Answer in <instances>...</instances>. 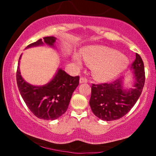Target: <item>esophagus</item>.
I'll return each instance as SVG.
<instances>
[{"mask_svg":"<svg viewBox=\"0 0 156 156\" xmlns=\"http://www.w3.org/2000/svg\"><path fill=\"white\" fill-rule=\"evenodd\" d=\"M80 83L82 84V83H87V78H80Z\"/></svg>","mask_w":156,"mask_h":156,"instance_id":"obj_1","label":"esophagus"}]
</instances>
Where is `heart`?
I'll use <instances>...</instances> for the list:
<instances>
[{
	"label": "heart",
	"instance_id": "obj_1",
	"mask_svg": "<svg viewBox=\"0 0 156 156\" xmlns=\"http://www.w3.org/2000/svg\"><path fill=\"white\" fill-rule=\"evenodd\" d=\"M84 60L93 65V73L101 80H111L125 71L129 65V59L125 55L109 47L93 45L83 50ZM72 60L77 68L83 65L84 59L79 53H75Z\"/></svg>",
	"mask_w": 156,
	"mask_h": 156
}]
</instances>
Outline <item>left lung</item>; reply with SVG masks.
Listing matches in <instances>:
<instances>
[{"label":"left lung","instance_id":"8db88e82","mask_svg":"<svg viewBox=\"0 0 156 156\" xmlns=\"http://www.w3.org/2000/svg\"><path fill=\"white\" fill-rule=\"evenodd\" d=\"M131 70L133 79L132 87H125V77L112 83L92 84L89 105L92 112L100 119L105 121L120 119L136 103L145 81L144 63L138 54Z\"/></svg>","mask_w":156,"mask_h":156}]
</instances>
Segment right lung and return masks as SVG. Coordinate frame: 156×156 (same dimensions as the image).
Wrapping results in <instances>:
<instances>
[{
  "label": "right lung",
  "mask_w": 156,
  "mask_h": 156,
  "mask_svg": "<svg viewBox=\"0 0 156 156\" xmlns=\"http://www.w3.org/2000/svg\"><path fill=\"white\" fill-rule=\"evenodd\" d=\"M56 38L44 37L26 47L47 45L55 48ZM20 55L18 60L16 81L20 94L26 105L36 117L46 120H54L67 111L72 94L79 84V76H71L58 68L54 77L44 85H33L26 82L20 71Z\"/></svg>",
  "instance_id": "right-lung-1"
}]
</instances>
